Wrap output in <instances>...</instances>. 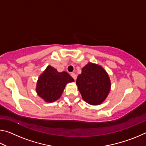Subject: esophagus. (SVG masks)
<instances>
[{
    "label": "esophagus",
    "mask_w": 146,
    "mask_h": 146,
    "mask_svg": "<svg viewBox=\"0 0 146 146\" xmlns=\"http://www.w3.org/2000/svg\"><path fill=\"white\" fill-rule=\"evenodd\" d=\"M71 76H72V77H73V78L74 79V80H76V75H75V73H71Z\"/></svg>",
    "instance_id": "esophagus-1"
}]
</instances>
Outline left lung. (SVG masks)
I'll return each mask as SVG.
<instances>
[{
    "mask_svg": "<svg viewBox=\"0 0 146 146\" xmlns=\"http://www.w3.org/2000/svg\"><path fill=\"white\" fill-rule=\"evenodd\" d=\"M76 84L83 100L91 105L102 104L110 91L111 82L108 73L101 66L88 63L82 69Z\"/></svg>",
    "mask_w": 146,
    "mask_h": 146,
    "instance_id": "1",
    "label": "left lung"
}]
</instances>
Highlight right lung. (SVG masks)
<instances>
[{"label": "right lung", "mask_w": 146, "mask_h": 146, "mask_svg": "<svg viewBox=\"0 0 146 146\" xmlns=\"http://www.w3.org/2000/svg\"><path fill=\"white\" fill-rule=\"evenodd\" d=\"M73 81L74 79L67 72L59 73L56 69L48 66L39 76L36 93L46 102H53L60 97L66 85Z\"/></svg>", "instance_id": "right-lung-1"}]
</instances>
